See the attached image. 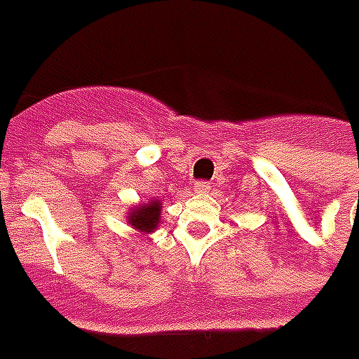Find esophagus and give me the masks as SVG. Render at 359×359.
<instances>
[{"label": "esophagus", "instance_id": "esophagus-1", "mask_svg": "<svg viewBox=\"0 0 359 359\" xmlns=\"http://www.w3.org/2000/svg\"><path fill=\"white\" fill-rule=\"evenodd\" d=\"M193 189H195L197 193H207L208 189H210V184H208V182H205V180H199V182H195Z\"/></svg>", "mask_w": 359, "mask_h": 359}]
</instances>
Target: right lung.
Listing matches in <instances>:
<instances>
[{"instance_id":"obj_1","label":"right lung","mask_w":359,"mask_h":359,"mask_svg":"<svg viewBox=\"0 0 359 359\" xmlns=\"http://www.w3.org/2000/svg\"><path fill=\"white\" fill-rule=\"evenodd\" d=\"M160 203L152 201L151 205H143V207L135 208V212L129 215L131 226L143 232H152L156 224L160 222Z\"/></svg>"}]
</instances>
